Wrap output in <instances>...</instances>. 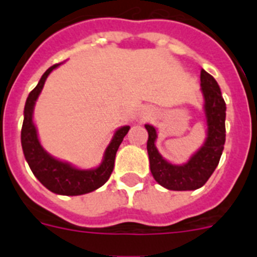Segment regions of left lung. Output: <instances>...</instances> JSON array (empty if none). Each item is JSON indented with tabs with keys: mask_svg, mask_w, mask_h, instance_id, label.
<instances>
[{
	"mask_svg": "<svg viewBox=\"0 0 257 257\" xmlns=\"http://www.w3.org/2000/svg\"><path fill=\"white\" fill-rule=\"evenodd\" d=\"M201 87L205 96V112L207 118V139L201 149L185 165H171L157 151L156 128L145 124L148 130L149 163L153 178L160 185L170 190H194L203 187L219 165L225 144L226 105L220 87L211 74L201 70Z\"/></svg>",
	"mask_w": 257,
	"mask_h": 257,
	"instance_id": "obj_1",
	"label": "left lung"
}]
</instances>
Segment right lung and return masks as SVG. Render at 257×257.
Masks as SVG:
<instances>
[{"label":"right lung","instance_id":"obj_1","mask_svg":"<svg viewBox=\"0 0 257 257\" xmlns=\"http://www.w3.org/2000/svg\"><path fill=\"white\" fill-rule=\"evenodd\" d=\"M58 65H52L45 72L38 85L29 92L27 97L26 106H24V121L22 127V148L32 172L42 185L56 194L79 196L100 188L108 181L114 167L115 153L126 134L130 130V126H123L115 131L112 142L108 145L104 154L103 162L94 170H78L47 154L38 142L37 130L33 123V108L47 76Z\"/></svg>","mask_w":257,"mask_h":257}]
</instances>
